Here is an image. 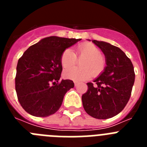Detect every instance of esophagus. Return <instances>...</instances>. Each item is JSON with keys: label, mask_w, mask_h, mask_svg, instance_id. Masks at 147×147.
<instances>
[{"label": "esophagus", "mask_w": 147, "mask_h": 147, "mask_svg": "<svg viewBox=\"0 0 147 147\" xmlns=\"http://www.w3.org/2000/svg\"><path fill=\"white\" fill-rule=\"evenodd\" d=\"M78 85H79V82H74V85L75 86H78Z\"/></svg>", "instance_id": "1"}]
</instances>
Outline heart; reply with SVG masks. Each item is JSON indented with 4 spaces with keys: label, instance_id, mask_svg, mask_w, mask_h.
I'll return each instance as SVG.
<instances>
[{
    "label": "heart",
    "instance_id": "heart-1",
    "mask_svg": "<svg viewBox=\"0 0 147 147\" xmlns=\"http://www.w3.org/2000/svg\"><path fill=\"white\" fill-rule=\"evenodd\" d=\"M78 59H82L80 63L82 68H71ZM60 62L64 68L67 69L63 74L66 79L74 81H84L90 79L92 76H96L105 70V59L101 55V51L96 45L91 43H83L77 46L76 54L70 49H67L62 53Z\"/></svg>",
    "mask_w": 147,
    "mask_h": 147
}]
</instances>
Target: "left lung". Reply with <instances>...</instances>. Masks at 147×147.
Instances as JSON below:
<instances>
[{
	"mask_svg": "<svg viewBox=\"0 0 147 147\" xmlns=\"http://www.w3.org/2000/svg\"><path fill=\"white\" fill-rule=\"evenodd\" d=\"M92 42L104 53L107 65L93 81L95 84L87 83L88 91L82 96L83 107L95 119H110L121 112L130 98L134 67L119 48L103 41Z\"/></svg>",
	"mask_w": 147,
	"mask_h": 147,
	"instance_id": "1",
	"label": "left lung"
}]
</instances>
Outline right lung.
Returning <instances> with one entry per match:
<instances>
[{
    "label": "right lung",
    "mask_w": 147,
    "mask_h": 147,
    "mask_svg": "<svg viewBox=\"0 0 147 147\" xmlns=\"http://www.w3.org/2000/svg\"><path fill=\"white\" fill-rule=\"evenodd\" d=\"M81 39L45 37L30 46L19 59L15 77L18 101L24 110L37 117L55 113L65 94L74 87L70 80L59 81L62 53Z\"/></svg>",
    "instance_id": "1"
}]
</instances>
